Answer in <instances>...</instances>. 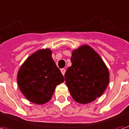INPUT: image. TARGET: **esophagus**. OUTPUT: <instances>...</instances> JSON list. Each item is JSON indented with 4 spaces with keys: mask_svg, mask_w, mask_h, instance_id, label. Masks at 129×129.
<instances>
[{
    "mask_svg": "<svg viewBox=\"0 0 129 129\" xmlns=\"http://www.w3.org/2000/svg\"><path fill=\"white\" fill-rule=\"evenodd\" d=\"M61 72L63 74V75H64L65 73H66V69L65 68H62V69H61Z\"/></svg>",
    "mask_w": 129,
    "mask_h": 129,
    "instance_id": "obj_1",
    "label": "esophagus"
}]
</instances>
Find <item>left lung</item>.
I'll list each match as a JSON object with an SVG mask.
<instances>
[{
  "label": "left lung",
  "instance_id": "obj_1",
  "mask_svg": "<svg viewBox=\"0 0 129 129\" xmlns=\"http://www.w3.org/2000/svg\"><path fill=\"white\" fill-rule=\"evenodd\" d=\"M70 59L65 81L73 99L88 104L100 97L108 86L109 73L99 54L85 45L73 51Z\"/></svg>",
  "mask_w": 129,
  "mask_h": 129
}]
</instances>
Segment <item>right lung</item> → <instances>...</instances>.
<instances>
[{
  "mask_svg": "<svg viewBox=\"0 0 129 129\" xmlns=\"http://www.w3.org/2000/svg\"><path fill=\"white\" fill-rule=\"evenodd\" d=\"M64 77L52 57L50 49L39 50L26 59L19 69L17 82L21 92L31 102L43 104L52 98Z\"/></svg>",
  "mask_w": 129,
  "mask_h": 129,
  "instance_id": "1",
  "label": "right lung"
}]
</instances>
